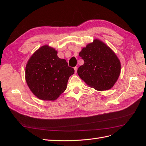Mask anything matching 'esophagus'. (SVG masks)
I'll list each match as a JSON object with an SVG mask.
<instances>
[{"label":"esophagus","instance_id":"obj_1","mask_svg":"<svg viewBox=\"0 0 146 146\" xmlns=\"http://www.w3.org/2000/svg\"><path fill=\"white\" fill-rule=\"evenodd\" d=\"M77 69H78V68H77V66H76V67H74V70H75V73H77Z\"/></svg>","mask_w":146,"mask_h":146}]
</instances>
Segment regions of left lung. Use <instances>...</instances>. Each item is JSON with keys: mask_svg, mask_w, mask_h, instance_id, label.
<instances>
[{"mask_svg": "<svg viewBox=\"0 0 146 146\" xmlns=\"http://www.w3.org/2000/svg\"><path fill=\"white\" fill-rule=\"evenodd\" d=\"M79 56L84 60L77 70L79 77L96 90L111 89L121 73V62L115 53L96 39L82 48Z\"/></svg>", "mask_w": 146, "mask_h": 146, "instance_id": "8db88e82", "label": "left lung"}]
</instances>
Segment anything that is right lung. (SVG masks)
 Wrapping results in <instances>:
<instances>
[{"instance_id": "obj_1", "label": "right lung", "mask_w": 146, "mask_h": 146, "mask_svg": "<svg viewBox=\"0 0 146 146\" xmlns=\"http://www.w3.org/2000/svg\"><path fill=\"white\" fill-rule=\"evenodd\" d=\"M54 48L43 46L26 65V82L33 94L41 100H56L66 90L69 78L74 73V69L64 59L60 58Z\"/></svg>"}]
</instances>
